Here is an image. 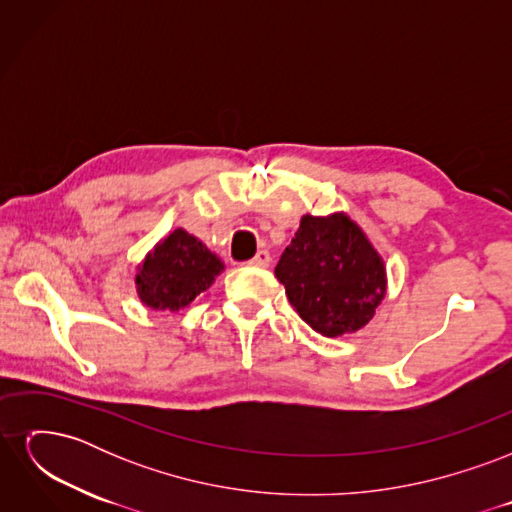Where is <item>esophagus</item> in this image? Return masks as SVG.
Masks as SVG:
<instances>
[{"instance_id": "1", "label": "esophagus", "mask_w": 512, "mask_h": 512, "mask_svg": "<svg viewBox=\"0 0 512 512\" xmlns=\"http://www.w3.org/2000/svg\"><path fill=\"white\" fill-rule=\"evenodd\" d=\"M252 267H260V269H267L271 265V254L267 250H260L252 260H250Z\"/></svg>"}]
</instances>
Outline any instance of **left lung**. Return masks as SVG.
<instances>
[{"label": "left lung", "instance_id": "obj_1", "mask_svg": "<svg viewBox=\"0 0 512 512\" xmlns=\"http://www.w3.org/2000/svg\"><path fill=\"white\" fill-rule=\"evenodd\" d=\"M275 277L297 314L324 337L363 329L386 294L384 262L346 213L303 215Z\"/></svg>", "mask_w": 512, "mask_h": 512}]
</instances>
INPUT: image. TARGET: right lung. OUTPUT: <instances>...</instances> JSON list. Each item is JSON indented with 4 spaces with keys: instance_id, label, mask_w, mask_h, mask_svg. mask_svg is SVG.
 <instances>
[{
    "instance_id": "add662e5",
    "label": "right lung",
    "mask_w": 512,
    "mask_h": 512,
    "mask_svg": "<svg viewBox=\"0 0 512 512\" xmlns=\"http://www.w3.org/2000/svg\"><path fill=\"white\" fill-rule=\"evenodd\" d=\"M222 260L203 241L177 228L145 256L138 267L136 292L151 309L179 312L222 273Z\"/></svg>"
}]
</instances>
